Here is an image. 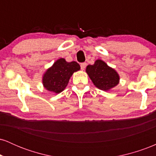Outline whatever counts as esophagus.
Masks as SVG:
<instances>
[{
  "instance_id": "obj_1",
  "label": "esophagus",
  "mask_w": 156,
  "mask_h": 156,
  "mask_svg": "<svg viewBox=\"0 0 156 156\" xmlns=\"http://www.w3.org/2000/svg\"><path fill=\"white\" fill-rule=\"evenodd\" d=\"M86 67H87V63H85V62L80 64V69H81V70H83L86 68Z\"/></svg>"
}]
</instances>
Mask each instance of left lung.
Instances as JSON below:
<instances>
[{
	"mask_svg": "<svg viewBox=\"0 0 156 156\" xmlns=\"http://www.w3.org/2000/svg\"><path fill=\"white\" fill-rule=\"evenodd\" d=\"M86 71L94 86L101 90H109L119 83L117 73L102 60H97L93 65L89 64Z\"/></svg>",
	"mask_w": 156,
	"mask_h": 156,
	"instance_id": "1",
	"label": "left lung"
}]
</instances>
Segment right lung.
Masks as SVG:
<instances>
[{"label": "right lung", "mask_w": 156, "mask_h": 156, "mask_svg": "<svg viewBox=\"0 0 156 156\" xmlns=\"http://www.w3.org/2000/svg\"><path fill=\"white\" fill-rule=\"evenodd\" d=\"M76 62H67L64 58H59L46 71L43 76L44 87L55 93H59L67 87L73 73L80 69Z\"/></svg>", "instance_id": "right-lung-1"}]
</instances>
